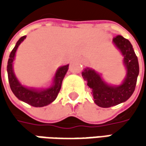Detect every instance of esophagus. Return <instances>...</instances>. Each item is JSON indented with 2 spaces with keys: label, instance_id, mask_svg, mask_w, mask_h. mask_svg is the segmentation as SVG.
Listing matches in <instances>:
<instances>
[{
  "label": "esophagus",
  "instance_id": "1",
  "mask_svg": "<svg viewBox=\"0 0 146 146\" xmlns=\"http://www.w3.org/2000/svg\"><path fill=\"white\" fill-rule=\"evenodd\" d=\"M84 64H85V63H86V62H84Z\"/></svg>",
  "mask_w": 146,
  "mask_h": 146
}]
</instances>
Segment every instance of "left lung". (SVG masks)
Listing matches in <instances>:
<instances>
[{"label":"left lung","instance_id":"8db88e82","mask_svg":"<svg viewBox=\"0 0 146 146\" xmlns=\"http://www.w3.org/2000/svg\"><path fill=\"white\" fill-rule=\"evenodd\" d=\"M115 47L123 57V63L126 69V76L119 85H112L105 81L100 73L92 68L86 67L82 76L91 88L93 101L100 107L108 108L126 102L132 95L139 75L138 59L132 44L122 36L113 39Z\"/></svg>","mask_w":146,"mask_h":146}]
</instances>
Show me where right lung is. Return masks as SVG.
Instances as JSON below:
<instances>
[{
    "mask_svg": "<svg viewBox=\"0 0 146 146\" xmlns=\"http://www.w3.org/2000/svg\"><path fill=\"white\" fill-rule=\"evenodd\" d=\"M26 36H22L16 43L14 48L9 54V58L7 63V73L9 86L15 97L26 103L35 107H43L52 103L57 98L58 94L62 87V83L66 74L69 64L58 67L53 78L51 85L48 88L26 87L23 85L14 74L13 64L16 51L20 44L26 39Z\"/></svg>",
    "mask_w": 146,
    "mask_h": 146,
    "instance_id": "1",
    "label": "right lung"
}]
</instances>
